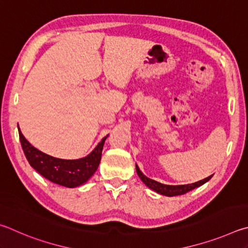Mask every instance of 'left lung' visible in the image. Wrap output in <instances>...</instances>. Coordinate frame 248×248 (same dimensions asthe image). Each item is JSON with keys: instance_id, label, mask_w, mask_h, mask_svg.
<instances>
[{"instance_id": "left-lung-1", "label": "left lung", "mask_w": 248, "mask_h": 248, "mask_svg": "<svg viewBox=\"0 0 248 248\" xmlns=\"http://www.w3.org/2000/svg\"><path fill=\"white\" fill-rule=\"evenodd\" d=\"M136 172L138 176L140 177V180L144 182L145 185L148 186L150 189L155 190V192H157L158 194H161L164 195V196H169V197H172V196H177V195H183L188 193L189 190H193L194 188L198 187V186H201L202 184H205L206 182L209 181L211 179V176H208L206 179H203L199 182H196V183H193V184H186V185H166V184H162V183H159V182L155 181V180H151L149 177H147L146 175H144V173H142L140 168L136 166Z\"/></svg>"}]
</instances>
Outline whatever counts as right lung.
<instances>
[{
	"mask_svg": "<svg viewBox=\"0 0 248 248\" xmlns=\"http://www.w3.org/2000/svg\"><path fill=\"white\" fill-rule=\"evenodd\" d=\"M18 133L21 147L30 166L52 183L69 188L86 183L97 171L101 160L104 141L108 137L102 138L98 146L87 157L76 160H64L54 158L34 148L24 137L19 128Z\"/></svg>",
	"mask_w": 248,
	"mask_h": 248,
	"instance_id": "add662e5",
	"label": "right lung"
}]
</instances>
